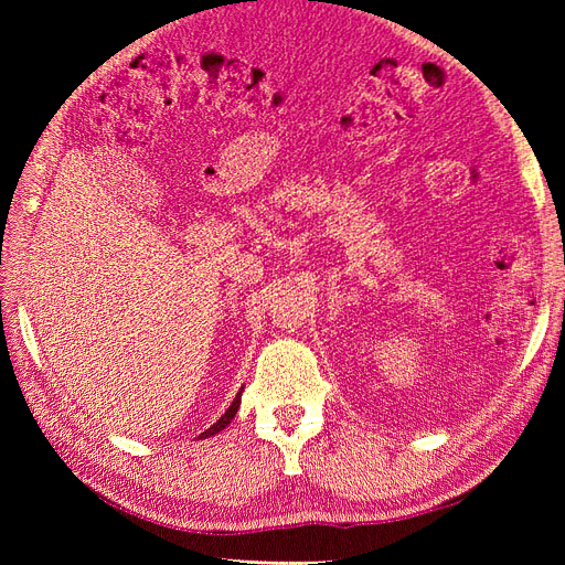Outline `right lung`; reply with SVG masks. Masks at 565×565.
Instances as JSON below:
<instances>
[{
	"label": "right lung",
	"instance_id": "add662e5",
	"mask_svg": "<svg viewBox=\"0 0 565 565\" xmlns=\"http://www.w3.org/2000/svg\"><path fill=\"white\" fill-rule=\"evenodd\" d=\"M241 393H243V391H237V396H235V401L231 403V407L226 409L224 415L218 417V422H216V424H212V426H210L207 431H202V434H200V438H207V436H214V434H218V431H224V429H226V426L233 422V417H235V413H237V407H241Z\"/></svg>",
	"mask_w": 565,
	"mask_h": 565
}]
</instances>
